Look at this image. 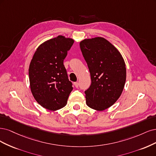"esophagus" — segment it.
<instances>
[{"mask_svg":"<svg viewBox=\"0 0 156 156\" xmlns=\"http://www.w3.org/2000/svg\"><path fill=\"white\" fill-rule=\"evenodd\" d=\"M74 86L76 87H78V86H79L78 82H74Z\"/></svg>","mask_w":156,"mask_h":156,"instance_id":"esophagus-1","label":"esophagus"}]
</instances>
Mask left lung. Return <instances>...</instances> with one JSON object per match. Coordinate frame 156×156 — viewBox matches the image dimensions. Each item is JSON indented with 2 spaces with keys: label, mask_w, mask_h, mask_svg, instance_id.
Here are the masks:
<instances>
[{
  "label": "left lung",
  "mask_w": 156,
  "mask_h": 156,
  "mask_svg": "<svg viewBox=\"0 0 156 156\" xmlns=\"http://www.w3.org/2000/svg\"><path fill=\"white\" fill-rule=\"evenodd\" d=\"M90 72L91 84L85 91L87 106L104 111L121 95L126 79L124 60L117 48L102 37L80 43Z\"/></svg>",
  "instance_id": "8db88e82"
}]
</instances>
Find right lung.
<instances>
[{"instance_id":"add662e5","label":"right lung","mask_w":156,"mask_h":156,"mask_svg":"<svg viewBox=\"0 0 156 156\" xmlns=\"http://www.w3.org/2000/svg\"><path fill=\"white\" fill-rule=\"evenodd\" d=\"M74 39L58 36L37 47L30 63V86L35 100L44 108L56 111L65 107L73 87L63 60Z\"/></svg>"}]
</instances>
